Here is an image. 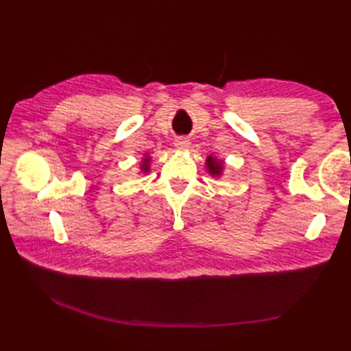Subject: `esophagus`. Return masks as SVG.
<instances>
[{
  "instance_id": "obj_1",
  "label": "esophagus",
  "mask_w": 351,
  "mask_h": 351,
  "mask_svg": "<svg viewBox=\"0 0 351 351\" xmlns=\"http://www.w3.org/2000/svg\"><path fill=\"white\" fill-rule=\"evenodd\" d=\"M189 145H190V140L185 138V137H178V138L175 140V146L180 147V149L189 147Z\"/></svg>"
}]
</instances>
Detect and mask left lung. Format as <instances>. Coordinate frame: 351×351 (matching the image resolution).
<instances>
[{"mask_svg":"<svg viewBox=\"0 0 351 351\" xmlns=\"http://www.w3.org/2000/svg\"><path fill=\"white\" fill-rule=\"evenodd\" d=\"M206 164H208V167H210L213 175H219V173H220L221 166H220V164H219L217 161H215L214 158H211V156H210V158H208V162H206Z\"/></svg>","mask_w":351,"mask_h":351,"instance_id":"obj_1","label":"left lung"}]
</instances>
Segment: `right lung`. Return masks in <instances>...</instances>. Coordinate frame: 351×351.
I'll list each match as a JSON object with an SVG mask.
<instances>
[{
	"label": "right lung",
	"instance_id": "1",
	"mask_svg": "<svg viewBox=\"0 0 351 351\" xmlns=\"http://www.w3.org/2000/svg\"><path fill=\"white\" fill-rule=\"evenodd\" d=\"M145 162H147V160H145ZM145 166H146V164H145ZM143 169H147V167H143Z\"/></svg>",
	"mask_w": 351,
	"mask_h": 351
}]
</instances>
